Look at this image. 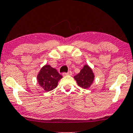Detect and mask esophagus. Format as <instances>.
Masks as SVG:
<instances>
[{
  "mask_svg": "<svg viewBox=\"0 0 133 133\" xmlns=\"http://www.w3.org/2000/svg\"><path fill=\"white\" fill-rule=\"evenodd\" d=\"M68 75H72V72L71 71H69L68 72V73H63V76H68Z\"/></svg>",
  "mask_w": 133,
  "mask_h": 133,
  "instance_id": "esophagus-1",
  "label": "esophagus"
}]
</instances>
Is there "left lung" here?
Segmentation results:
<instances>
[{
	"label": "left lung",
	"mask_w": 133,
	"mask_h": 133,
	"mask_svg": "<svg viewBox=\"0 0 133 133\" xmlns=\"http://www.w3.org/2000/svg\"><path fill=\"white\" fill-rule=\"evenodd\" d=\"M74 78L79 87L86 89L92 85L94 81L95 75L92 69L88 65H85L80 71V73L76 75Z\"/></svg>",
	"instance_id": "left-lung-1"
}]
</instances>
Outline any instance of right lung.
Wrapping results in <instances>:
<instances>
[{
	"mask_svg": "<svg viewBox=\"0 0 133 133\" xmlns=\"http://www.w3.org/2000/svg\"><path fill=\"white\" fill-rule=\"evenodd\" d=\"M62 77L56 69L46 65L39 70L37 78L40 87L46 92H49L57 87L58 82Z\"/></svg>",
	"mask_w": 133,
	"mask_h": 133,
	"instance_id": "right-lung-1",
	"label": "right lung"
}]
</instances>
